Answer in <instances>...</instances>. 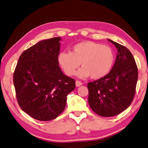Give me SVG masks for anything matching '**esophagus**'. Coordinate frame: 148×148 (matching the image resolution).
<instances>
[{
	"instance_id": "esophagus-1",
	"label": "esophagus",
	"mask_w": 148,
	"mask_h": 148,
	"mask_svg": "<svg viewBox=\"0 0 148 148\" xmlns=\"http://www.w3.org/2000/svg\"><path fill=\"white\" fill-rule=\"evenodd\" d=\"M75 84H76V86H77V87H80V86H81V85H82L83 84L81 82L78 81V80H77L76 82H75Z\"/></svg>"
}]
</instances>
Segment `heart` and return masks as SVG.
Instances as JSON below:
<instances>
[{
    "instance_id": "obj_1",
    "label": "heart",
    "mask_w": 148,
    "mask_h": 148,
    "mask_svg": "<svg viewBox=\"0 0 148 148\" xmlns=\"http://www.w3.org/2000/svg\"><path fill=\"white\" fill-rule=\"evenodd\" d=\"M114 54L110 47L92 41H85L75 45L72 52H61L58 61L69 76L75 73L76 69L83 66L77 72L80 78L90 77L95 79L103 78L110 71L114 63Z\"/></svg>"
}]
</instances>
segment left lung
Listing matches in <instances>:
<instances>
[{"label":"left lung","mask_w":148,"mask_h":148,"mask_svg":"<svg viewBox=\"0 0 148 148\" xmlns=\"http://www.w3.org/2000/svg\"><path fill=\"white\" fill-rule=\"evenodd\" d=\"M108 40L117 49L115 63L106 76L87 84L89 106L104 117L116 116L130 106L138 78L137 65L130 51L110 39Z\"/></svg>","instance_id":"obj_1"}]
</instances>
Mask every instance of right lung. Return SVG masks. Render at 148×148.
<instances>
[{
  "label": "right lung",
  "mask_w": 148,
  "mask_h": 148,
  "mask_svg": "<svg viewBox=\"0 0 148 148\" xmlns=\"http://www.w3.org/2000/svg\"><path fill=\"white\" fill-rule=\"evenodd\" d=\"M61 37L42 40L21 54L13 82L19 106L40 121H50L63 112L75 81L59 66Z\"/></svg>",
  "instance_id": "right-lung-1"
}]
</instances>
